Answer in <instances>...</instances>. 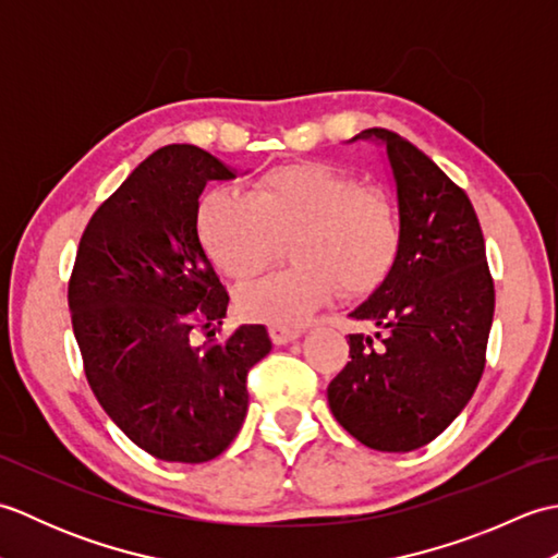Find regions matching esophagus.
Wrapping results in <instances>:
<instances>
[{
	"label": "esophagus",
	"mask_w": 558,
	"mask_h": 558,
	"mask_svg": "<svg viewBox=\"0 0 558 558\" xmlns=\"http://www.w3.org/2000/svg\"><path fill=\"white\" fill-rule=\"evenodd\" d=\"M268 333L272 338L276 345H286V342L300 338L302 336V328L300 326H282V324H270L268 326Z\"/></svg>",
	"instance_id": "34e87169"
}]
</instances>
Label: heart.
I'll return each mask as SVG.
<instances>
[{"mask_svg":"<svg viewBox=\"0 0 558 558\" xmlns=\"http://www.w3.org/2000/svg\"><path fill=\"white\" fill-rule=\"evenodd\" d=\"M198 240L225 276L248 280L288 236L294 264L242 290L246 316L300 324L316 306L381 282L402 240L396 198L324 162H288L254 177L246 196L210 192L196 210Z\"/></svg>","mask_w":558,"mask_h":558,"instance_id":"heart-1","label":"heart"}]
</instances>
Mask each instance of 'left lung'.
Returning <instances> with one entry per match:
<instances>
[{"instance_id":"obj_1","label":"left lung","mask_w":558,"mask_h":558,"mask_svg":"<svg viewBox=\"0 0 558 558\" xmlns=\"http://www.w3.org/2000/svg\"><path fill=\"white\" fill-rule=\"evenodd\" d=\"M357 138L386 146L402 240L369 298L348 316L350 360L328 384V405L360 444L408 453L453 422L484 372L494 280L468 194L438 165L388 129Z\"/></svg>"}]
</instances>
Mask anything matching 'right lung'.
<instances>
[{
	"instance_id": "obj_1",
	"label": "right lung",
	"mask_w": 558,
	"mask_h": 558,
	"mask_svg": "<svg viewBox=\"0 0 558 558\" xmlns=\"http://www.w3.org/2000/svg\"><path fill=\"white\" fill-rule=\"evenodd\" d=\"M234 170L204 148H158L102 201L69 280L83 369L108 417L168 462H206L246 417V374L270 352L266 326L218 340L230 298L196 230L198 196ZM210 327L204 343L195 340Z\"/></svg>"
}]
</instances>
